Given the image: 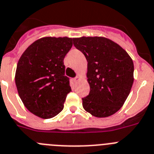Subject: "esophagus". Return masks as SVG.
<instances>
[{
    "instance_id": "1",
    "label": "esophagus",
    "mask_w": 154,
    "mask_h": 154,
    "mask_svg": "<svg viewBox=\"0 0 154 154\" xmlns=\"http://www.w3.org/2000/svg\"><path fill=\"white\" fill-rule=\"evenodd\" d=\"M80 79H81V77H76L74 79V81H75V82H77V81H79V80H80Z\"/></svg>"
}]
</instances>
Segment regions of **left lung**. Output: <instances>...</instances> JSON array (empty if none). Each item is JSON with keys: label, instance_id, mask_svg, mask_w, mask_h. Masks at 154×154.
<instances>
[{"label": "left lung", "instance_id": "8db88e82", "mask_svg": "<svg viewBox=\"0 0 154 154\" xmlns=\"http://www.w3.org/2000/svg\"><path fill=\"white\" fill-rule=\"evenodd\" d=\"M87 60L90 93L83 107L96 117L114 114L123 106L134 83V62L127 51L103 37L74 38Z\"/></svg>", "mask_w": 154, "mask_h": 154}]
</instances>
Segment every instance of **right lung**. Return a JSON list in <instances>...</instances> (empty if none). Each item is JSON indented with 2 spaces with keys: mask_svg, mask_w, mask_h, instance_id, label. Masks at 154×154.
<instances>
[{
  "mask_svg": "<svg viewBox=\"0 0 154 154\" xmlns=\"http://www.w3.org/2000/svg\"><path fill=\"white\" fill-rule=\"evenodd\" d=\"M73 38L45 37L31 44L17 65L15 84L27 110L43 119L55 117L63 109L71 91L64 76L63 59L73 45Z\"/></svg>",
  "mask_w": 154,
  "mask_h": 154,
  "instance_id": "add662e5",
  "label": "right lung"
}]
</instances>
